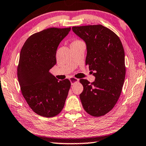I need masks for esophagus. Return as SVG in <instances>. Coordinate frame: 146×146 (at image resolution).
<instances>
[{
    "mask_svg": "<svg viewBox=\"0 0 146 146\" xmlns=\"http://www.w3.org/2000/svg\"><path fill=\"white\" fill-rule=\"evenodd\" d=\"M69 80H70L72 85H74V84L75 83H78L79 82L78 79L76 78H74V77H71L70 79H69Z\"/></svg>",
    "mask_w": 146,
    "mask_h": 146,
    "instance_id": "1",
    "label": "esophagus"
}]
</instances>
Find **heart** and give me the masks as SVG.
Returning a JSON list of instances; mask_svg holds the SVG:
<instances>
[{"label":"heart","instance_id":"obj_1","mask_svg":"<svg viewBox=\"0 0 146 146\" xmlns=\"http://www.w3.org/2000/svg\"><path fill=\"white\" fill-rule=\"evenodd\" d=\"M76 41H80V40H75V41H74V42H76Z\"/></svg>","mask_w":146,"mask_h":146}]
</instances>
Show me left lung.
Returning a JSON list of instances; mask_svg holds the SVG:
<instances>
[{"label": "left lung", "mask_w": 146, "mask_h": 146, "mask_svg": "<svg viewBox=\"0 0 146 146\" xmlns=\"http://www.w3.org/2000/svg\"><path fill=\"white\" fill-rule=\"evenodd\" d=\"M72 30L85 41L86 65L94 71L92 83L81 79L83 91L80 95L83 108L94 117L111 110L121 96L126 66L124 50L119 37L101 24L74 26Z\"/></svg>", "instance_id": "left-lung-1"}]
</instances>
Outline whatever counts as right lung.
I'll list each match as a JSON object with an SVG mask.
<instances>
[{
  "mask_svg": "<svg viewBox=\"0 0 146 146\" xmlns=\"http://www.w3.org/2000/svg\"><path fill=\"white\" fill-rule=\"evenodd\" d=\"M70 27H50L27 38L22 48L17 68L18 80L24 99L40 116L52 117L62 110L71 83L58 81L49 70L56 63L59 44Z\"/></svg>",
  "mask_w": 146,
  "mask_h": 146,
  "instance_id": "right-lung-1",
  "label": "right lung"
}]
</instances>
